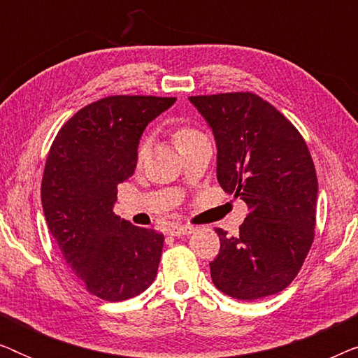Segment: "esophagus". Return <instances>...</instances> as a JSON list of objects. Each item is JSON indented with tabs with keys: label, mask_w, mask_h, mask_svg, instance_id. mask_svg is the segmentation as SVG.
Instances as JSON below:
<instances>
[{
	"label": "esophagus",
	"mask_w": 358,
	"mask_h": 358,
	"mask_svg": "<svg viewBox=\"0 0 358 358\" xmlns=\"http://www.w3.org/2000/svg\"><path fill=\"white\" fill-rule=\"evenodd\" d=\"M190 233H194V227H190V224H173L169 228V234H173V236H184V234Z\"/></svg>",
	"instance_id": "34e87169"
}]
</instances>
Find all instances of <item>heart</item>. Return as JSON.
Here are the masks:
<instances>
[{
    "mask_svg": "<svg viewBox=\"0 0 358 358\" xmlns=\"http://www.w3.org/2000/svg\"><path fill=\"white\" fill-rule=\"evenodd\" d=\"M199 136H203L202 134H200L199 130L192 129V127L189 125H176L174 130H173V140H174V145L178 146H182L185 143H189V141H192L195 138H199ZM146 143H141L140 145V150H138V158L141 159L146 153Z\"/></svg>",
    "mask_w": 358,
    "mask_h": 358,
    "instance_id": "heart-1",
    "label": "heart"
}]
</instances>
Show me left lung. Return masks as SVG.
Returning a JSON list of instances; mask_svg holds the SVG:
<instances>
[{"instance_id":"8db88e82","label":"left lung","mask_w":358,"mask_h":358,"mask_svg":"<svg viewBox=\"0 0 358 358\" xmlns=\"http://www.w3.org/2000/svg\"><path fill=\"white\" fill-rule=\"evenodd\" d=\"M189 101L213 131L220 185L249 208L236 236L215 229V287L238 300L275 295L300 272L315 239L317 178L305 140L252 92Z\"/></svg>"}]
</instances>
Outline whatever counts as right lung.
Returning <instances> with one entry per match:
<instances>
[{"mask_svg": "<svg viewBox=\"0 0 358 358\" xmlns=\"http://www.w3.org/2000/svg\"><path fill=\"white\" fill-rule=\"evenodd\" d=\"M176 97L109 96L58 131L42 178L48 229L86 290L106 301L140 295L158 272L164 236L114 213L117 185L135 173L143 130Z\"/></svg>", "mask_w": 358, "mask_h": 358, "instance_id": "add662e5", "label": "right lung"}]
</instances>
